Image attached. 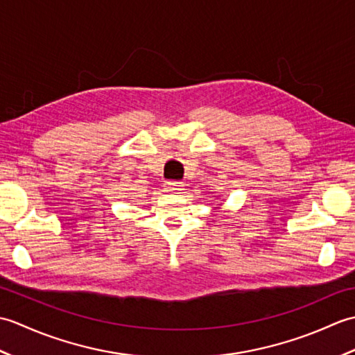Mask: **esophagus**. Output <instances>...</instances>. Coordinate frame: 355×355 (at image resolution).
Listing matches in <instances>:
<instances>
[{
	"instance_id": "esophagus-1",
	"label": "esophagus",
	"mask_w": 355,
	"mask_h": 355,
	"mask_svg": "<svg viewBox=\"0 0 355 355\" xmlns=\"http://www.w3.org/2000/svg\"><path fill=\"white\" fill-rule=\"evenodd\" d=\"M182 187H183V184L178 182H166L164 183L166 192H178V191H182Z\"/></svg>"
}]
</instances>
